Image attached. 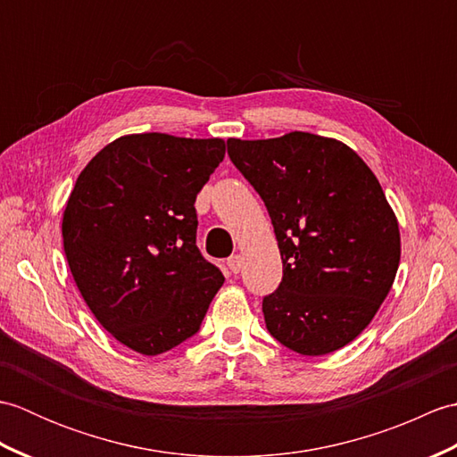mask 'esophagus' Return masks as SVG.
Masks as SVG:
<instances>
[{
  "label": "esophagus",
  "instance_id": "obj_1",
  "mask_svg": "<svg viewBox=\"0 0 457 457\" xmlns=\"http://www.w3.org/2000/svg\"><path fill=\"white\" fill-rule=\"evenodd\" d=\"M228 267H229V270L234 275H237L241 269H244V257L241 255H231L229 259H228Z\"/></svg>",
  "mask_w": 457,
  "mask_h": 457
}]
</instances>
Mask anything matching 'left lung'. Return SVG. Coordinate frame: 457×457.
Segmentation results:
<instances>
[{"mask_svg": "<svg viewBox=\"0 0 457 457\" xmlns=\"http://www.w3.org/2000/svg\"><path fill=\"white\" fill-rule=\"evenodd\" d=\"M263 198L283 280L263 298L270 336L300 355L342 349L371 324L401 261V231L373 170L345 143L306 131L228 139Z\"/></svg>", "mask_w": 457, "mask_h": 457, "instance_id": "8db88e82", "label": "left lung"}]
</instances>
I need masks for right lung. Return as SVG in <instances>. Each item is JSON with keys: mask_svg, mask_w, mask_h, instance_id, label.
I'll use <instances>...</instances> for the list:
<instances>
[{"mask_svg": "<svg viewBox=\"0 0 457 457\" xmlns=\"http://www.w3.org/2000/svg\"><path fill=\"white\" fill-rule=\"evenodd\" d=\"M226 157L220 137L131 133L96 153L62 213L68 267L96 320L159 355L198 332L223 275L196 247V194Z\"/></svg>", "mask_w": 457, "mask_h": 457, "instance_id": "add662e5", "label": "right lung"}]
</instances>
